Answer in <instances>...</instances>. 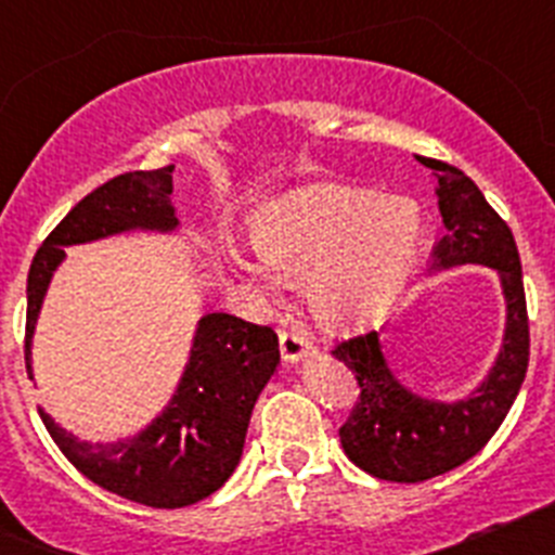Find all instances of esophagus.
I'll return each instance as SVG.
<instances>
[{
	"instance_id": "obj_1",
	"label": "esophagus",
	"mask_w": 555,
	"mask_h": 555,
	"mask_svg": "<svg viewBox=\"0 0 555 555\" xmlns=\"http://www.w3.org/2000/svg\"><path fill=\"white\" fill-rule=\"evenodd\" d=\"M308 352H313V341L308 336H302L300 331H283L281 333V356L288 364H297L300 358H306Z\"/></svg>"
}]
</instances>
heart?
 I'll use <instances>...</instances> for the list:
<instances>
[{
	"mask_svg": "<svg viewBox=\"0 0 555 555\" xmlns=\"http://www.w3.org/2000/svg\"><path fill=\"white\" fill-rule=\"evenodd\" d=\"M420 205L366 185L317 183L261 210L253 242L261 261L235 255L255 286L308 283L313 317L327 327L384 320L405 288L423 244Z\"/></svg>",
	"mask_w": 555,
	"mask_h": 555,
	"instance_id": "1",
	"label": "heart"
}]
</instances>
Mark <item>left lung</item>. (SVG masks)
I'll return each instance as SVG.
<instances>
[{
  "label": "left lung",
  "instance_id": "obj_1",
  "mask_svg": "<svg viewBox=\"0 0 555 555\" xmlns=\"http://www.w3.org/2000/svg\"><path fill=\"white\" fill-rule=\"evenodd\" d=\"M423 164L434 171L444 222L434 247L436 267L480 263L498 269L506 297V333L483 384L453 403L405 389L389 370L377 333L333 347V356L356 375L361 389L350 420L338 428L341 448L356 467L397 483L450 473L492 439L526 380L531 347L522 267L512 230L464 171L434 158Z\"/></svg>",
  "mask_w": 555,
  "mask_h": 555
}]
</instances>
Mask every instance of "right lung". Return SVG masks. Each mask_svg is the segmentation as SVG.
I'll return each mask as SVG.
<instances>
[{
    "instance_id": "1",
    "label": "right lung",
    "mask_w": 555,
    "mask_h": 555,
    "mask_svg": "<svg viewBox=\"0 0 555 555\" xmlns=\"http://www.w3.org/2000/svg\"><path fill=\"white\" fill-rule=\"evenodd\" d=\"M171 169L127 171L107 180L68 210L38 247L27 274L24 364L33 380V333L49 281L72 244L96 242L127 230L178 228L171 205ZM281 364L272 327L230 313H205L178 391L141 434L113 444L80 442L38 409L49 436L88 480L152 508H183L217 492L242 459L255 400Z\"/></svg>"
}]
</instances>
